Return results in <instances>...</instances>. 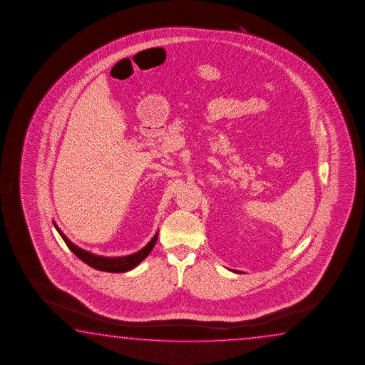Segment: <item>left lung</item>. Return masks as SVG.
Here are the masks:
<instances>
[{
    "mask_svg": "<svg viewBox=\"0 0 365 365\" xmlns=\"http://www.w3.org/2000/svg\"><path fill=\"white\" fill-rule=\"evenodd\" d=\"M234 272L239 273V271H234Z\"/></svg>",
    "mask_w": 365,
    "mask_h": 365,
    "instance_id": "obj_1",
    "label": "left lung"
}]
</instances>
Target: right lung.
<instances>
[{
    "label": "right lung",
    "instance_id": "1",
    "mask_svg": "<svg viewBox=\"0 0 365 365\" xmlns=\"http://www.w3.org/2000/svg\"><path fill=\"white\" fill-rule=\"evenodd\" d=\"M53 226H55L57 232L60 234L63 241L66 242L68 249L73 252V253L83 260L84 263H87L88 266L92 267L94 269H98V271H103V272H112V273H121L126 272L133 269L134 267L138 266L140 262L145 259L148 257V254L152 252V249L155 247V242H157V237H158V232L153 236V239L149 241L148 244L145 247H143L142 250L136 252L134 254H130V255H125V257H102V255H96V254L91 253L88 250H84L81 247L75 245L74 242L68 240L66 235L62 232L61 230L58 229V226L56 225L53 221Z\"/></svg>",
    "mask_w": 365,
    "mask_h": 365
}]
</instances>
